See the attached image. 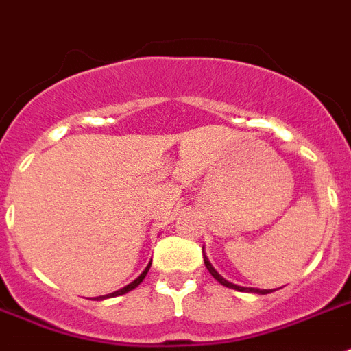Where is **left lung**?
<instances>
[{"label":"left lung","mask_w":351,"mask_h":351,"mask_svg":"<svg viewBox=\"0 0 351 351\" xmlns=\"http://www.w3.org/2000/svg\"><path fill=\"white\" fill-rule=\"evenodd\" d=\"M203 262H205V266H207L208 273H210V275L214 276V278H216V280L219 282L221 285H225V287H230V289L241 291V293H257V294L271 293L269 289H255V287H243V285H235V284H232V282H228V280H226V278H223V276H221L216 269H214V266H212L210 261H208V258H207L205 252H203Z\"/></svg>","instance_id":"8db88e82"}]
</instances>
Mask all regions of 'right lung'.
<instances>
[{"label":"right lung","mask_w":351,"mask_h":351,"mask_svg":"<svg viewBox=\"0 0 351 351\" xmlns=\"http://www.w3.org/2000/svg\"><path fill=\"white\" fill-rule=\"evenodd\" d=\"M149 266H152V262H149L148 266L144 267V271L143 273H141L139 276H137V278H135L134 282H130V284L128 285H125V287H123V289H119V291H116V293H110V294H105V296H98V298H94V300H105V298H114V296H121V294H126V293H130L132 289H135V287H137V285L141 284V282L144 280V276L148 275V271H149Z\"/></svg>","instance_id":"right-lung-1"}]
</instances>
